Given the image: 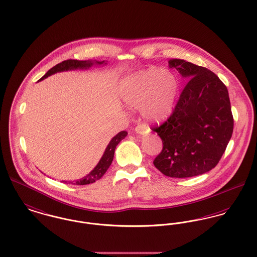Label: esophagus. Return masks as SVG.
Instances as JSON below:
<instances>
[{"instance_id":"esophagus-1","label":"esophagus","mask_w":257,"mask_h":257,"mask_svg":"<svg viewBox=\"0 0 257 257\" xmlns=\"http://www.w3.org/2000/svg\"><path fill=\"white\" fill-rule=\"evenodd\" d=\"M135 132L138 134V135H148L150 130L146 125H137L135 127Z\"/></svg>"}]
</instances>
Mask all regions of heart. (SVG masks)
Segmentation results:
<instances>
[{
    "mask_svg": "<svg viewBox=\"0 0 257 257\" xmlns=\"http://www.w3.org/2000/svg\"><path fill=\"white\" fill-rule=\"evenodd\" d=\"M180 82L175 73L167 69L152 68L125 77L119 94L123 103L140 109L149 122H162L169 118L175 107Z\"/></svg>",
    "mask_w": 257,
    "mask_h": 257,
    "instance_id": "b5f03b06",
    "label": "heart"
}]
</instances>
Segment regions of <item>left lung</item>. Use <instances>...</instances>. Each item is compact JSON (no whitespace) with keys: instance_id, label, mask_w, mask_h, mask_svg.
I'll use <instances>...</instances> for the list:
<instances>
[{"instance_id":"left-lung-1","label":"left lung","mask_w":257,"mask_h":257,"mask_svg":"<svg viewBox=\"0 0 257 257\" xmlns=\"http://www.w3.org/2000/svg\"><path fill=\"white\" fill-rule=\"evenodd\" d=\"M168 66L189 81L173 114L154 128L163 145L154 165L172 178L201 175L216 166L232 136L228 91L208 68L182 59H170Z\"/></svg>"}]
</instances>
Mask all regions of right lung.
Instances as JSON below:
<instances>
[{"mask_svg":"<svg viewBox=\"0 0 257 257\" xmlns=\"http://www.w3.org/2000/svg\"><path fill=\"white\" fill-rule=\"evenodd\" d=\"M107 65L106 61H96V60H87V61H77V60H67L64 61L55 67L49 69L41 79L38 82L41 81L45 78H47L50 75H53L57 72H63V71H68V70H76V69H89L92 67H100V66H105ZM127 135V133L125 131L120 132L119 134L115 135L108 143L107 147L105 148V151L97 162V164L94 167V169L86 176H84L81 179L74 180V181H62L65 184H72V185H77V186H83V185H88V184H93L95 181L99 180L104 173L107 171L109 166L111 165L113 158H114V153L117 145L122 141V139Z\"/></svg>","mask_w":257,"mask_h":257,"instance_id":"add662e5","label":"right lung"}]
</instances>
